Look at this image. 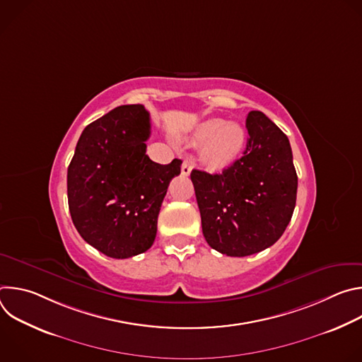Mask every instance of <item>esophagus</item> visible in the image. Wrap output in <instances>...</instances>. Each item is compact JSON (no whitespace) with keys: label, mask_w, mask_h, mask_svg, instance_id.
Instances as JSON below:
<instances>
[{"label":"esophagus","mask_w":362,"mask_h":362,"mask_svg":"<svg viewBox=\"0 0 362 362\" xmlns=\"http://www.w3.org/2000/svg\"><path fill=\"white\" fill-rule=\"evenodd\" d=\"M192 169H193V166H192V162H190V160H185V162L182 163V175H183V176H189L190 172H192Z\"/></svg>","instance_id":"esophagus-1"}]
</instances>
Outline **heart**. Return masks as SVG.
Wrapping results in <instances>:
<instances>
[{
	"instance_id": "heart-1",
	"label": "heart",
	"mask_w": 362,
	"mask_h": 362,
	"mask_svg": "<svg viewBox=\"0 0 362 362\" xmlns=\"http://www.w3.org/2000/svg\"><path fill=\"white\" fill-rule=\"evenodd\" d=\"M186 141L193 147L203 144L200 160L204 168L222 170L239 158L246 143V132L239 123L214 117L199 123Z\"/></svg>"
}]
</instances>
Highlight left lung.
I'll return each instance as SVG.
<instances>
[{
	"instance_id": "1",
	"label": "left lung",
	"mask_w": 362,
	"mask_h": 362,
	"mask_svg": "<svg viewBox=\"0 0 362 362\" xmlns=\"http://www.w3.org/2000/svg\"><path fill=\"white\" fill-rule=\"evenodd\" d=\"M243 156L222 173L193 169L190 179L206 242L228 256L272 246L285 232L296 202L298 176L286 134L262 112L246 117Z\"/></svg>"
}]
</instances>
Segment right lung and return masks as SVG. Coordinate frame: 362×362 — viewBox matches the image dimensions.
Returning a JSON list of instances; mask_svg holds the SVG:
<instances>
[{
	"instance_id": "1",
	"label": "right lung",
	"mask_w": 362,
	"mask_h": 362,
	"mask_svg": "<svg viewBox=\"0 0 362 362\" xmlns=\"http://www.w3.org/2000/svg\"><path fill=\"white\" fill-rule=\"evenodd\" d=\"M150 116L141 105L119 106L81 133L67 170L69 209L81 238L110 257L146 252L182 160L159 165L146 154Z\"/></svg>"
}]
</instances>
